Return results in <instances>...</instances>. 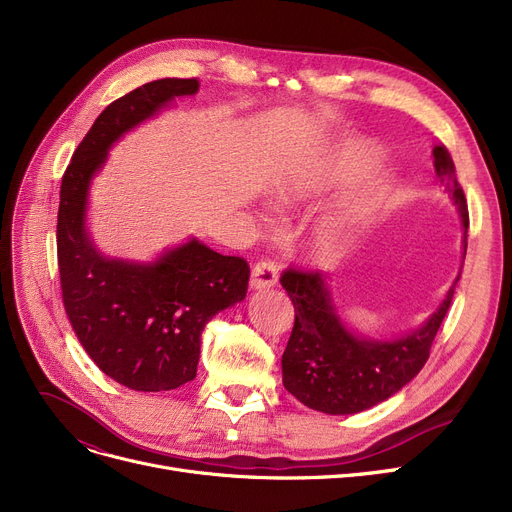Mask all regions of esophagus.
I'll return each instance as SVG.
<instances>
[{"label": "esophagus", "mask_w": 512, "mask_h": 512, "mask_svg": "<svg viewBox=\"0 0 512 512\" xmlns=\"http://www.w3.org/2000/svg\"><path fill=\"white\" fill-rule=\"evenodd\" d=\"M278 284V267L272 261H259L251 272V290H267Z\"/></svg>", "instance_id": "1"}]
</instances>
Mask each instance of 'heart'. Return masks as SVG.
<instances>
[{
	"label": "heart",
	"instance_id": "1",
	"mask_svg": "<svg viewBox=\"0 0 512 512\" xmlns=\"http://www.w3.org/2000/svg\"><path fill=\"white\" fill-rule=\"evenodd\" d=\"M340 161L348 170L365 172L382 164L384 151L373 143L361 141L351 147H344L340 151ZM328 184L330 176L321 172L292 174L276 184L274 199L280 207H290L309 199L319 191H324ZM348 234H351V220L340 218V215H328V218L317 222V226L313 228L309 236V251L317 261H334L342 253Z\"/></svg>",
	"mask_w": 512,
	"mask_h": 512
}]
</instances>
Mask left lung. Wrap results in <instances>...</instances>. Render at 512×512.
Instances as JSON below:
<instances>
[{"instance_id":"left-lung-1","label":"left lung","mask_w":512,"mask_h":512,"mask_svg":"<svg viewBox=\"0 0 512 512\" xmlns=\"http://www.w3.org/2000/svg\"><path fill=\"white\" fill-rule=\"evenodd\" d=\"M434 168L459 213L465 236L469 213L454 161L436 145ZM463 261L467 240L463 238ZM461 272L438 309L411 332L373 338L355 332L340 315L328 276L288 270L280 278L294 305V328L282 355V384L305 407L326 415L367 411L405 388L421 371L442 326Z\"/></svg>"}]
</instances>
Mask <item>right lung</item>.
Returning a JSON list of instances; mask_svg holds the SVG:
<instances>
[{
    "label": "right lung",
    "instance_id": "right-lung-1",
    "mask_svg": "<svg viewBox=\"0 0 512 512\" xmlns=\"http://www.w3.org/2000/svg\"><path fill=\"white\" fill-rule=\"evenodd\" d=\"M197 91V78H161L107 105L60 188L58 265L70 326L107 378L137 392L191 382L207 321L247 297V261L215 253L195 236L137 261L101 253L89 230L91 184L110 149Z\"/></svg>",
    "mask_w": 512,
    "mask_h": 512
}]
</instances>
